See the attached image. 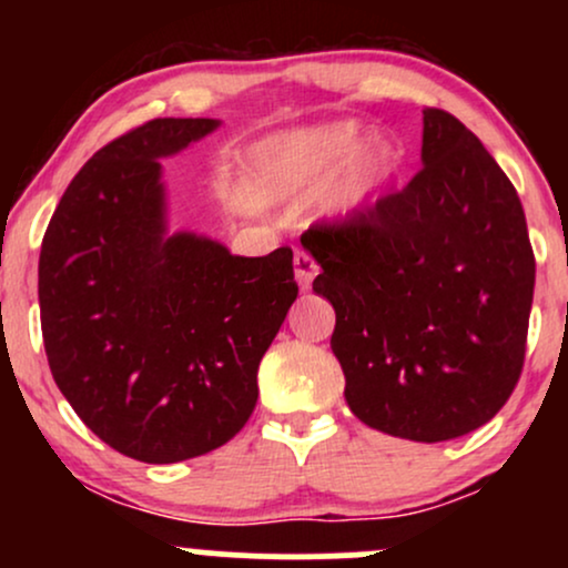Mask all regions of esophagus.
<instances>
[{
  "label": "esophagus",
  "mask_w": 568,
  "mask_h": 568,
  "mask_svg": "<svg viewBox=\"0 0 568 568\" xmlns=\"http://www.w3.org/2000/svg\"><path fill=\"white\" fill-rule=\"evenodd\" d=\"M293 275H296V283L302 288H310V283L315 280L317 264L306 251H296V256H293Z\"/></svg>",
  "instance_id": "1"
}]
</instances>
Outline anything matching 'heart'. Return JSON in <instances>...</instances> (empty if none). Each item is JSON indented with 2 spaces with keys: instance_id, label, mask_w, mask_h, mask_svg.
<instances>
[{
  "instance_id": "heart-1",
  "label": "heart",
  "mask_w": 568,
  "mask_h": 568,
  "mask_svg": "<svg viewBox=\"0 0 568 568\" xmlns=\"http://www.w3.org/2000/svg\"><path fill=\"white\" fill-rule=\"evenodd\" d=\"M368 143L366 130L352 122H336L312 130H296L262 149L258 165L272 179H285L293 186H321ZM397 171L393 149H379L357 168L342 194L344 213H361L379 200L382 189Z\"/></svg>"
}]
</instances>
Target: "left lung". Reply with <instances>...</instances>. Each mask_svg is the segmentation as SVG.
<instances>
[{"mask_svg": "<svg viewBox=\"0 0 568 568\" xmlns=\"http://www.w3.org/2000/svg\"><path fill=\"white\" fill-rule=\"evenodd\" d=\"M422 171L344 224L312 226V283L363 425L416 443L473 433L524 368L534 253L524 205L486 146L425 109Z\"/></svg>", "mask_w": 568, "mask_h": 568, "instance_id": "1", "label": "left lung"}]
</instances>
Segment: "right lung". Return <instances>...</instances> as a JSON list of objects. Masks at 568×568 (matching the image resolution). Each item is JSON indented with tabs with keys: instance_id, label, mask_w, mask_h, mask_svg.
<instances>
[{
	"instance_id": "add662e5",
	"label": "right lung",
	"mask_w": 568,
	"mask_h": 568,
	"mask_svg": "<svg viewBox=\"0 0 568 568\" xmlns=\"http://www.w3.org/2000/svg\"><path fill=\"white\" fill-rule=\"evenodd\" d=\"M219 125L165 116L106 143L63 192L39 253L58 389L98 438L149 465L202 456L245 427L258 363L298 296L291 247L245 258L168 230L160 160Z\"/></svg>"
}]
</instances>
